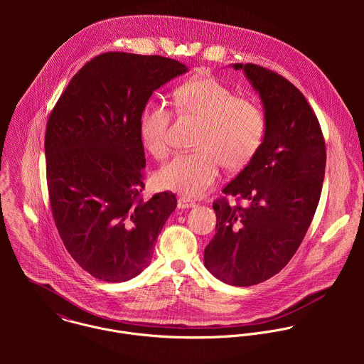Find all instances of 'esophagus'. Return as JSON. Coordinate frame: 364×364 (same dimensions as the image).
<instances>
[{"mask_svg":"<svg viewBox=\"0 0 364 364\" xmlns=\"http://www.w3.org/2000/svg\"><path fill=\"white\" fill-rule=\"evenodd\" d=\"M198 206V203L196 202H193V200H191V199H188V198H179L178 199V208H196Z\"/></svg>","mask_w":364,"mask_h":364,"instance_id":"esophagus-1","label":"esophagus"}]
</instances>
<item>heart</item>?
<instances>
[{
	"mask_svg": "<svg viewBox=\"0 0 364 364\" xmlns=\"http://www.w3.org/2000/svg\"><path fill=\"white\" fill-rule=\"evenodd\" d=\"M178 113L202 119L192 153H182L165 164L156 182L161 188L200 196L220 175L221 164L230 171L245 168L266 133V117L254 101L235 97L234 91L215 77H199L181 85L173 95ZM173 110L162 100H151L140 114V137L156 156H168Z\"/></svg>",
	"mask_w": 364,
	"mask_h": 364,
	"instance_id": "1",
	"label": "heart"
}]
</instances>
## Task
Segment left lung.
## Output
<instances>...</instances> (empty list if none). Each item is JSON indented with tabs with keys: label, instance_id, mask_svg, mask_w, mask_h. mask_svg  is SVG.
I'll use <instances>...</instances> for the list:
<instances>
[{
	"label": "left lung",
	"instance_id": "left-lung-1",
	"mask_svg": "<svg viewBox=\"0 0 364 364\" xmlns=\"http://www.w3.org/2000/svg\"><path fill=\"white\" fill-rule=\"evenodd\" d=\"M234 68L259 92L266 133L259 151L213 203L217 224L205 266L221 282L247 287L279 273L299 250L319 202L326 151L316 114L297 87L258 64Z\"/></svg>",
	"mask_w": 364,
	"mask_h": 364
}]
</instances>
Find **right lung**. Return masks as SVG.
Here are the masks:
<instances>
[{"label": "right lung", "mask_w": 364, "mask_h": 364, "mask_svg": "<svg viewBox=\"0 0 364 364\" xmlns=\"http://www.w3.org/2000/svg\"><path fill=\"white\" fill-rule=\"evenodd\" d=\"M186 71L162 55L102 53L78 70L50 112L45 153L54 224L73 259L100 280L141 273L176 208L169 191L143 196L140 114L156 90Z\"/></svg>", "instance_id": "right-lung-1"}]
</instances>
